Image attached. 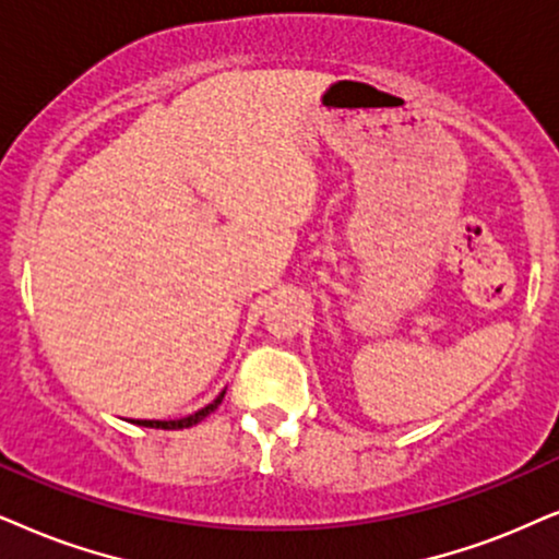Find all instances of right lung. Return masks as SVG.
Segmentation results:
<instances>
[{"mask_svg": "<svg viewBox=\"0 0 559 559\" xmlns=\"http://www.w3.org/2000/svg\"><path fill=\"white\" fill-rule=\"evenodd\" d=\"M222 400H224V392L218 394V397L211 402V405H206L203 409H198L195 415H188V418H182V420H139V426H146V428H162V430H178V428H190V426H195V423H201L203 418H206V415H211L214 413V409L222 405Z\"/></svg>", "mask_w": 559, "mask_h": 559, "instance_id": "add662e5", "label": "right lung"}]
</instances>
